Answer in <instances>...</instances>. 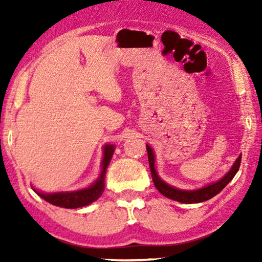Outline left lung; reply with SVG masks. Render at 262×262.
Instances as JSON below:
<instances>
[{
	"label": "left lung",
	"mask_w": 262,
	"mask_h": 262,
	"mask_svg": "<svg viewBox=\"0 0 262 262\" xmlns=\"http://www.w3.org/2000/svg\"><path fill=\"white\" fill-rule=\"evenodd\" d=\"M147 151H148L150 171H151L152 181L155 186H156V188L164 195V196L181 203H199V202L207 201L209 200V199L214 198L215 195L219 194L221 190L233 179V177L236 176V173L239 170V166H241V162H242V155H239V157L236 159V162L233 163L231 170H230L228 173L223 177V178H221L219 181H216V183H211L209 185H207L205 187H201L199 189H193V190H187V189L176 188L173 186H170L166 183H164V181L159 178V176L156 172V168H155V155L149 144H147Z\"/></svg>",
	"instance_id": "1"
}]
</instances>
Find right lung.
<instances>
[{
	"label": "right lung",
	"mask_w": 262,
	"mask_h": 262,
	"mask_svg": "<svg viewBox=\"0 0 262 262\" xmlns=\"http://www.w3.org/2000/svg\"><path fill=\"white\" fill-rule=\"evenodd\" d=\"M113 152H114V145L106 144L104 147V157H103V161H101L100 176L99 178L90 186V187L79 189V190H74V192H60V193H41V192H38V190L34 188L33 190L45 201L61 208L75 209V208H81V207L91 205V203L95 202L104 192L106 168L108 166L111 158L113 156Z\"/></svg>",
	"instance_id": "obj_1"
}]
</instances>
